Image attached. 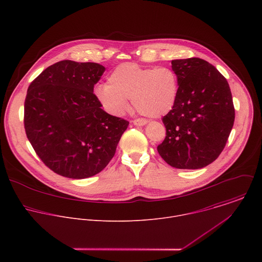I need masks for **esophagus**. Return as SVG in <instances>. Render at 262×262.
I'll use <instances>...</instances> for the list:
<instances>
[{
    "label": "esophagus",
    "mask_w": 262,
    "mask_h": 262,
    "mask_svg": "<svg viewBox=\"0 0 262 262\" xmlns=\"http://www.w3.org/2000/svg\"><path fill=\"white\" fill-rule=\"evenodd\" d=\"M133 123L135 124V125H137V126H143V125H145L146 123H147V121L145 120V119H135L134 121H133Z\"/></svg>",
    "instance_id": "34e87169"
}]
</instances>
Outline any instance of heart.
Masks as SVG:
<instances>
[{"instance_id":"b5f03b06","label":"heart","mask_w":262,"mask_h":262,"mask_svg":"<svg viewBox=\"0 0 262 262\" xmlns=\"http://www.w3.org/2000/svg\"><path fill=\"white\" fill-rule=\"evenodd\" d=\"M95 96L111 115L119 116L132 98L140 114L159 118L172 110L178 94V77L169 67H141L123 63L112 71L106 84L95 88Z\"/></svg>"}]
</instances>
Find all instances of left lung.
<instances>
[{"instance_id": "1", "label": "left lung", "mask_w": 262, "mask_h": 262, "mask_svg": "<svg viewBox=\"0 0 262 262\" xmlns=\"http://www.w3.org/2000/svg\"><path fill=\"white\" fill-rule=\"evenodd\" d=\"M178 77L174 106L163 117L166 138L158 146L163 160L177 169H200L217 159L234 123L227 80L200 58L172 60Z\"/></svg>"}]
</instances>
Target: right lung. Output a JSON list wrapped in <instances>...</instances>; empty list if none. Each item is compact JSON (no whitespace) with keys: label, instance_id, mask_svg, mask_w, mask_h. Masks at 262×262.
<instances>
[{"label":"right lung","instance_id":"obj_1","mask_svg":"<svg viewBox=\"0 0 262 262\" xmlns=\"http://www.w3.org/2000/svg\"><path fill=\"white\" fill-rule=\"evenodd\" d=\"M104 70L98 63L63 60L28 88V140L43 164L61 176L83 179L102 171L129 124L104 112L93 93Z\"/></svg>","mask_w":262,"mask_h":262}]
</instances>
